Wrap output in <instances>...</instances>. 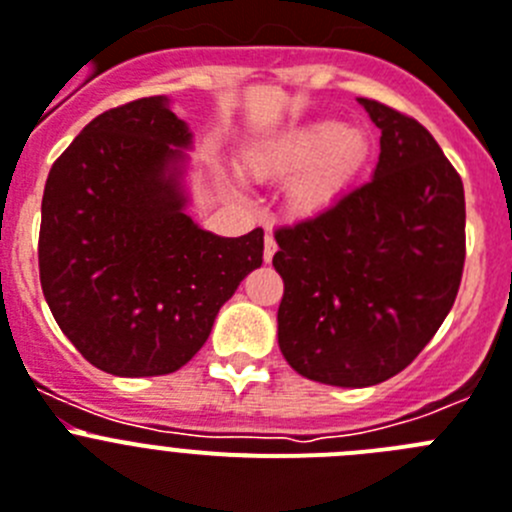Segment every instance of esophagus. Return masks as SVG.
<instances>
[{
	"instance_id": "obj_1",
	"label": "esophagus",
	"mask_w": 512,
	"mask_h": 512,
	"mask_svg": "<svg viewBox=\"0 0 512 512\" xmlns=\"http://www.w3.org/2000/svg\"><path fill=\"white\" fill-rule=\"evenodd\" d=\"M275 252H278V242H275L273 234H265V252H262V255H265V262L273 260Z\"/></svg>"
}]
</instances>
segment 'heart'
<instances>
[{
  "label": "heart",
  "mask_w": 512,
  "mask_h": 512,
  "mask_svg": "<svg viewBox=\"0 0 512 512\" xmlns=\"http://www.w3.org/2000/svg\"><path fill=\"white\" fill-rule=\"evenodd\" d=\"M367 155V137L357 127L331 119L303 124L275 137L250 158L255 173L290 183V204L313 214L336 201Z\"/></svg>",
  "instance_id": "1"
}]
</instances>
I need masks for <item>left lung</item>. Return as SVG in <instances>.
I'll list each match as a JSON object with an SVG mask.
<instances>
[{
  "instance_id": "1",
  "label": "left lung",
  "mask_w": 512,
  "mask_h": 512,
  "mask_svg": "<svg viewBox=\"0 0 512 512\" xmlns=\"http://www.w3.org/2000/svg\"><path fill=\"white\" fill-rule=\"evenodd\" d=\"M380 130L372 178L275 229L278 344L308 380L367 388L411 365L454 306L464 270V186L431 132L359 99Z\"/></svg>"
}]
</instances>
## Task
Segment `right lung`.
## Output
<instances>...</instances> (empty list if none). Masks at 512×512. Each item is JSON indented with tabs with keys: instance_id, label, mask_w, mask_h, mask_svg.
Listing matches in <instances>:
<instances>
[{
	"instance_id": "1",
	"label": "right lung",
	"mask_w": 512,
	"mask_h": 512,
	"mask_svg": "<svg viewBox=\"0 0 512 512\" xmlns=\"http://www.w3.org/2000/svg\"><path fill=\"white\" fill-rule=\"evenodd\" d=\"M186 122L165 96L99 114L43 193L38 262L53 319L91 365L119 377L176 372L262 265V229L216 237L186 214Z\"/></svg>"
}]
</instances>
